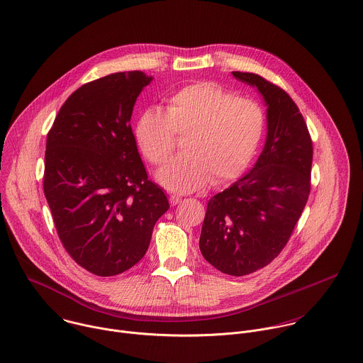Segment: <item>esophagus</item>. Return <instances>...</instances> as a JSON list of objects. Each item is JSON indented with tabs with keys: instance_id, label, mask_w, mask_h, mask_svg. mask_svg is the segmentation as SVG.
Here are the masks:
<instances>
[{
	"instance_id": "34e87169",
	"label": "esophagus",
	"mask_w": 363,
	"mask_h": 363,
	"mask_svg": "<svg viewBox=\"0 0 363 363\" xmlns=\"http://www.w3.org/2000/svg\"><path fill=\"white\" fill-rule=\"evenodd\" d=\"M181 202V198L178 196V195H171L169 196V203H171V206H175V205H178Z\"/></svg>"
}]
</instances>
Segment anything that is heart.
Wrapping results in <instances>:
<instances>
[{"label":"heart","mask_w":363,"mask_h":363,"mask_svg":"<svg viewBox=\"0 0 363 363\" xmlns=\"http://www.w3.org/2000/svg\"><path fill=\"white\" fill-rule=\"evenodd\" d=\"M266 118L250 99L212 82H199L172 93L165 113L148 108L135 125V140L155 167L174 155L178 139L184 154L160 174V182L175 192H191L209 179L213 185L239 177L262 141Z\"/></svg>","instance_id":"1"}]
</instances>
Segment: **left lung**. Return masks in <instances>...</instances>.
<instances>
[{"mask_svg": "<svg viewBox=\"0 0 363 363\" xmlns=\"http://www.w3.org/2000/svg\"><path fill=\"white\" fill-rule=\"evenodd\" d=\"M233 76L257 87L267 104V138L253 169L208 202L199 249L229 276L272 263L286 247L311 191L313 141L286 90L249 72Z\"/></svg>", "mask_w": 363, "mask_h": 363, "instance_id": "8db88e82", "label": "left lung"}]
</instances>
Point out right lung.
<instances>
[{"label":"right lung","mask_w":363,"mask_h":363,"mask_svg":"<svg viewBox=\"0 0 363 363\" xmlns=\"http://www.w3.org/2000/svg\"><path fill=\"white\" fill-rule=\"evenodd\" d=\"M151 80L133 70L84 83L48 133L43 192L57 236L80 267L100 277L137 264L169 208L148 179L130 124Z\"/></svg>","instance_id":"obj_1"}]
</instances>
